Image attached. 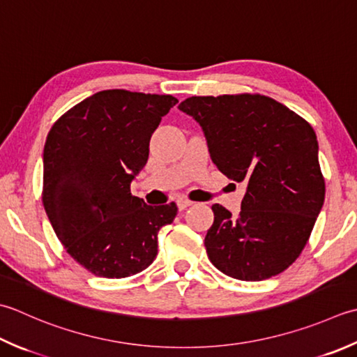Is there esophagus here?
<instances>
[{"mask_svg": "<svg viewBox=\"0 0 357 357\" xmlns=\"http://www.w3.org/2000/svg\"><path fill=\"white\" fill-rule=\"evenodd\" d=\"M176 202H178V208H179V211H184V208H187L188 206H192V202L187 201V199H178Z\"/></svg>", "mask_w": 357, "mask_h": 357, "instance_id": "34e87169", "label": "esophagus"}]
</instances>
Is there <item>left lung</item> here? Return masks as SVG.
I'll return each mask as SVG.
<instances>
[{
    "instance_id": "obj_1",
    "label": "left lung",
    "mask_w": 357,
    "mask_h": 357,
    "mask_svg": "<svg viewBox=\"0 0 357 357\" xmlns=\"http://www.w3.org/2000/svg\"><path fill=\"white\" fill-rule=\"evenodd\" d=\"M204 132L216 169L246 185L238 216L213 204L204 244L222 274L260 282L288 269L325 199L319 144L308 122L266 96L188 97L178 107Z\"/></svg>"
}]
</instances>
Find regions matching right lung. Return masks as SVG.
Returning a JSON list of instances; mask_svg holds the SVG:
<instances>
[{"label":"right lung","instance_id":"add662e5","mask_svg":"<svg viewBox=\"0 0 357 357\" xmlns=\"http://www.w3.org/2000/svg\"><path fill=\"white\" fill-rule=\"evenodd\" d=\"M173 96L107 89L54 123L43 151V206L68 254L89 272L123 278L158 255L174 202L149 206L130 185L149 160L150 139Z\"/></svg>","mask_w":357,"mask_h":357}]
</instances>
